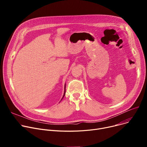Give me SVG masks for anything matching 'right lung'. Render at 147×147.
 Here are the masks:
<instances>
[{
	"instance_id": "add662e5",
	"label": "right lung",
	"mask_w": 147,
	"mask_h": 147,
	"mask_svg": "<svg viewBox=\"0 0 147 147\" xmlns=\"http://www.w3.org/2000/svg\"><path fill=\"white\" fill-rule=\"evenodd\" d=\"M66 85V84H65ZM65 93H66V86H65V92H64V94H63V98H62V99L63 98V97L65 96Z\"/></svg>"
}]
</instances>
